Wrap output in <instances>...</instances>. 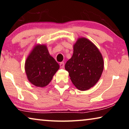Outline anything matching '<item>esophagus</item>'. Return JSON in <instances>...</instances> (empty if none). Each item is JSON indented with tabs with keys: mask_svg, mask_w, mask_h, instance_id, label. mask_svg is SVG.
I'll return each mask as SVG.
<instances>
[{
	"mask_svg": "<svg viewBox=\"0 0 129 129\" xmlns=\"http://www.w3.org/2000/svg\"><path fill=\"white\" fill-rule=\"evenodd\" d=\"M60 68H63L64 67V62H60Z\"/></svg>",
	"mask_w": 129,
	"mask_h": 129,
	"instance_id": "1",
	"label": "esophagus"
}]
</instances>
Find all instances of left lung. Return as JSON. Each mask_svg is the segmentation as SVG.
<instances>
[{
  "label": "left lung",
  "instance_id": "1",
  "mask_svg": "<svg viewBox=\"0 0 129 129\" xmlns=\"http://www.w3.org/2000/svg\"><path fill=\"white\" fill-rule=\"evenodd\" d=\"M72 82L80 90H88L98 82L104 69V60L97 47L86 38H80L73 54L65 65Z\"/></svg>",
  "mask_w": 129,
  "mask_h": 129
}]
</instances>
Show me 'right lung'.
I'll list each match as a JSON object with an SVG mask.
<instances>
[{
    "mask_svg": "<svg viewBox=\"0 0 129 129\" xmlns=\"http://www.w3.org/2000/svg\"><path fill=\"white\" fill-rule=\"evenodd\" d=\"M59 68V65L50 55L45 45L35 47L25 63L28 80L38 87L47 86Z\"/></svg>",
    "mask_w": 129,
    "mask_h": 129,
    "instance_id": "right-lung-1",
    "label": "right lung"
}]
</instances>
